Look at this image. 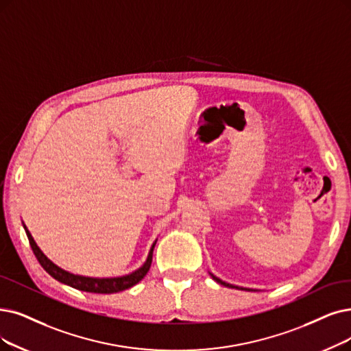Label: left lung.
<instances>
[{
  "label": "left lung",
  "instance_id": "obj_1",
  "mask_svg": "<svg viewBox=\"0 0 351 351\" xmlns=\"http://www.w3.org/2000/svg\"><path fill=\"white\" fill-rule=\"evenodd\" d=\"M210 275H212V278L215 279L216 282H219L220 285H224V287H229V288H236V289H246V291H254V289H250V288H243V287H237V285H232V284H229V282H224V281H221L220 278H217V276H215L212 272H210Z\"/></svg>",
  "mask_w": 351,
  "mask_h": 351
}]
</instances>
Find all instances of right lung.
<instances>
[{
    "label": "right lung",
    "mask_w": 351,
    "mask_h": 351,
    "mask_svg": "<svg viewBox=\"0 0 351 351\" xmlns=\"http://www.w3.org/2000/svg\"><path fill=\"white\" fill-rule=\"evenodd\" d=\"M24 230L27 233V237H29V242L32 245V249L34 252V255L37 258V261L40 262V265L43 266L45 271L51 275L54 279H58L59 282L69 285L72 288H76L79 291H85V292H93V293H115V292H121L128 289L131 287H134L135 284H138L141 279L147 275V272L149 271V266L152 262V252H154V246L157 243L156 242L152 243L149 252H148V256L147 261L144 262V265L141 268H138L136 271L128 274V275H122V276H110V278H93V276H83V275H76L69 272L60 266L56 265L54 262H51L41 249L37 246L36 241L33 239L32 233L29 232V229L25 228V224L23 223Z\"/></svg>",
    "instance_id": "add662e5"
}]
</instances>
